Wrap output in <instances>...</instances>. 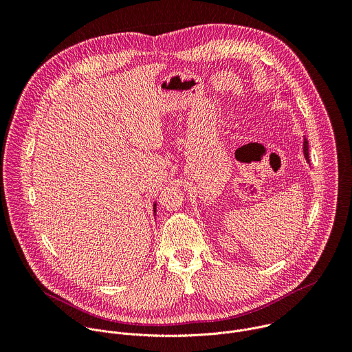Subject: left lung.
<instances>
[{"label": "left lung", "instance_id": "8db88e82", "mask_svg": "<svg viewBox=\"0 0 352 352\" xmlns=\"http://www.w3.org/2000/svg\"><path fill=\"white\" fill-rule=\"evenodd\" d=\"M304 146H302V152H304V157L307 160V163L309 164V152H308V140L304 138Z\"/></svg>", "mask_w": 352, "mask_h": 352}]
</instances>
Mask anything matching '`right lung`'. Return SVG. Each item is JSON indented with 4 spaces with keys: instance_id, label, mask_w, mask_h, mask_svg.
Here are the masks:
<instances>
[{
    "instance_id": "1",
    "label": "right lung",
    "mask_w": 352,
    "mask_h": 352,
    "mask_svg": "<svg viewBox=\"0 0 352 352\" xmlns=\"http://www.w3.org/2000/svg\"><path fill=\"white\" fill-rule=\"evenodd\" d=\"M156 206H157V205H156V200H155V202H153V213H155V217H156V209H157Z\"/></svg>"
}]
</instances>
